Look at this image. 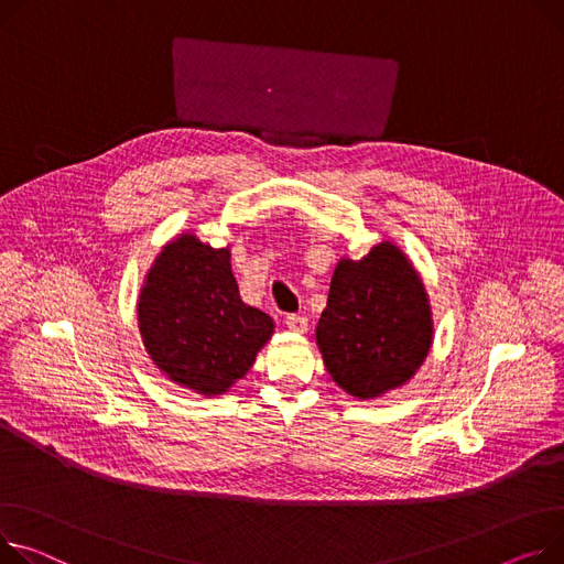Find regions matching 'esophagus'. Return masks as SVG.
<instances>
[{
	"mask_svg": "<svg viewBox=\"0 0 564 564\" xmlns=\"http://www.w3.org/2000/svg\"><path fill=\"white\" fill-rule=\"evenodd\" d=\"M285 324L294 333H306L308 330V317H304V315H288Z\"/></svg>",
	"mask_w": 564,
	"mask_h": 564,
	"instance_id": "obj_1",
	"label": "esophagus"
}]
</instances>
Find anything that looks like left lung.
<instances>
[{"label": "left lung", "mask_w": 564, "mask_h": 564, "mask_svg": "<svg viewBox=\"0 0 564 564\" xmlns=\"http://www.w3.org/2000/svg\"><path fill=\"white\" fill-rule=\"evenodd\" d=\"M315 335L333 381L351 397L403 386L433 343L429 296L403 251L381 242L337 262Z\"/></svg>", "instance_id": "obj_1"}]
</instances>
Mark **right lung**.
<instances>
[{"label": "right lung", "instance_id": "add662e5", "mask_svg": "<svg viewBox=\"0 0 564 564\" xmlns=\"http://www.w3.org/2000/svg\"><path fill=\"white\" fill-rule=\"evenodd\" d=\"M147 354L187 390L224 394L242 379L274 322L247 306L231 272V251L197 236L172 240L149 270L138 299Z\"/></svg>", "mask_w": 564, "mask_h": 564}]
</instances>
